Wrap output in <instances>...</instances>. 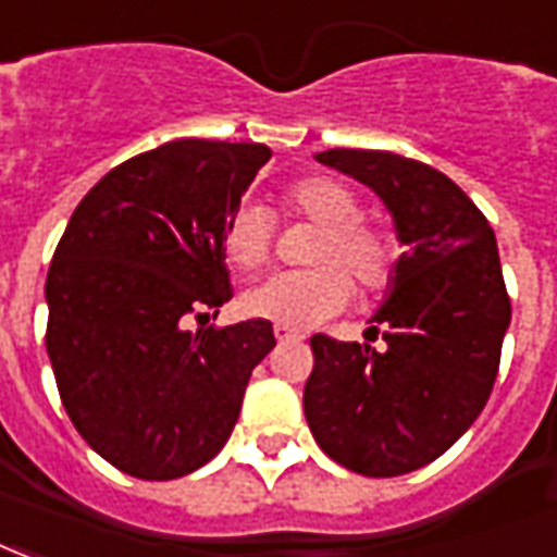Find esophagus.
I'll return each instance as SVG.
<instances>
[{
    "label": "esophagus",
    "instance_id": "obj_1",
    "mask_svg": "<svg viewBox=\"0 0 557 557\" xmlns=\"http://www.w3.org/2000/svg\"><path fill=\"white\" fill-rule=\"evenodd\" d=\"M274 336H277V342H300V339H304V333L292 331V327H283V324H277V327H274Z\"/></svg>",
    "mask_w": 557,
    "mask_h": 557
}]
</instances>
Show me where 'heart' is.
Segmentation results:
<instances>
[{
    "label": "heart",
    "mask_w": 557,
    "mask_h": 557,
    "mask_svg": "<svg viewBox=\"0 0 557 557\" xmlns=\"http://www.w3.org/2000/svg\"><path fill=\"white\" fill-rule=\"evenodd\" d=\"M283 215L321 226L307 271H283L245 295V312L292 331H310L348 307L351 277L362 298L395 286L401 242L389 226L366 221L351 185L333 176H300L280 195ZM274 250V224L262 206H242L224 226V253L242 271H257Z\"/></svg>",
    "instance_id": "heart-1"
}]
</instances>
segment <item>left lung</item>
Masks as SVG:
<instances>
[{
  "mask_svg": "<svg viewBox=\"0 0 557 557\" xmlns=\"http://www.w3.org/2000/svg\"><path fill=\"white\" fill-rule=\"evenodd\" d=\"M372 185L395 218L398 277L369 333L386 348L310 339L304 413L315 443L357 475L395 478L455 446L487 405L510 324L493 226L446 174L386 150L315 156Z\"/></svg>",
  "mask_w": 557,
  "mask_h": 557,
  "instance_id": "obj_1",
  "label": "left lung"
}]
</instances>
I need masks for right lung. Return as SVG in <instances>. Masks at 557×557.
<instances>
[{"label":"right lung","mask_w":557,"mask_h":557,"mask_svg":"<svg viewBox=\"0 0 557 557\" xmlns=\"http://www.w3.org/2000/svg\"><path fill=\"white\" fill-rule=\"evenodd\" d=\"M265 144L183 138L132 156L82 197L47 274V354L61 405L111 467L195 472L236 428L271 321L209 324L233 298L224 226Z\"/></svg>","instance_id":"add662e5"}]
</instances>
